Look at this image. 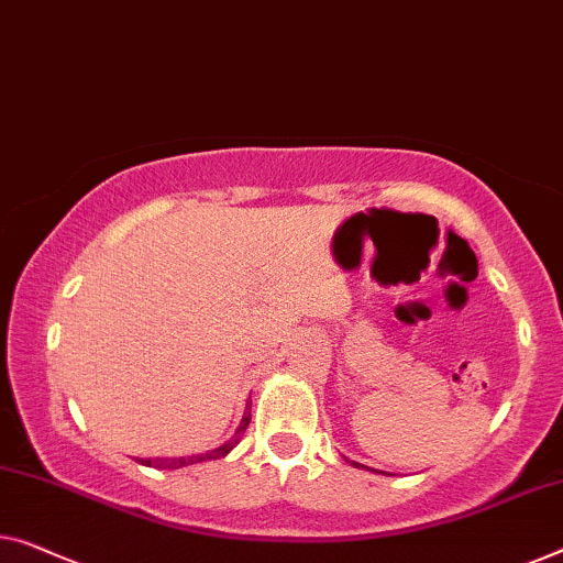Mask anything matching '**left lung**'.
<instances>
[{
	"label": "left lung",
	"mask_w": 563,
	"mask_h": 563,
	"mask_svg": "<svg viewBox=\"0 0 563 563\" xmlns=\"http://www.w3.org/2000/svg\"><path fill=\"white\" fill-rule=\"evenodd\" d=\"M354 465H356V463H354Z\"/></svg>",
	"instance_id": "left-lung-1"
}]
</instances>
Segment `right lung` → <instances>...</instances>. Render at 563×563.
Returning a JSON list of instances; mask_svg holds the SVG:
<instances>
[{"instance_id":"obj_1","label":"right lung","mask_w":563,"mask_h":563,"mask_svg":"<svg viewBox=\"0 0 563 563\" xmlns=\"http://www.w3.org/2000/svg\"><path fill=\"white\" fill-rule=\"evenodd\" d=\"M247 407H250V401H247ZM247 407H245V417H242V422H240L238 430H234L232 438L224 442V444H220V448H214V450H209V452H201V455H187V457H154V460H151V457H139V463L146 465V467H158V470H179V467H189V465L205 463V460H220L224 455H230V452L238 448V442L242 440V434H245L247 424H250Z\"/></svg>"}]
</instances>
